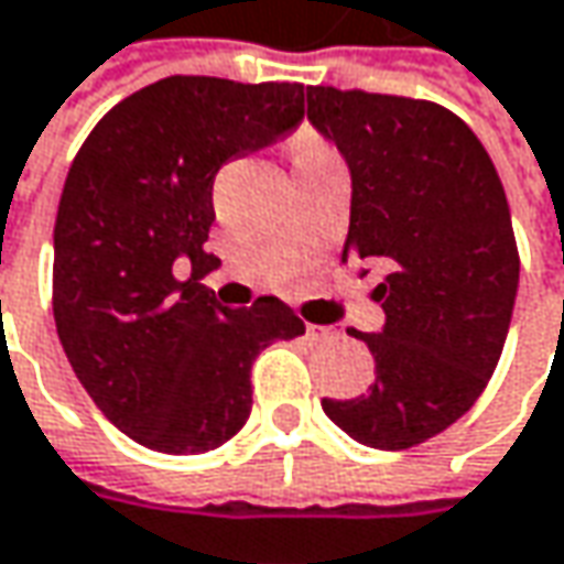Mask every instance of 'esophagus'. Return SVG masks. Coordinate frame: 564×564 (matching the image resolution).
<instances>
[{
	"label": "esophagus",
	"instance_id": "34e87169",
	"mask_svg": "<svg viewBox=\"0 0 564 564\" xmlns=\"http://www.w3.org/2000/svg\"><path fill=\"white\" fill-rule=\"evenodd\" d=\"M307 336H311V339H333V329H326V326H317V324H307Z\"/></svg>",
	"mask_w": 564,
	"mask_h": 564
}]
</instances>
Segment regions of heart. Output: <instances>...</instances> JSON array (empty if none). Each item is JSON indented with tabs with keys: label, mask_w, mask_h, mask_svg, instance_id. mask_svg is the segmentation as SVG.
<instances>
[{
	"label": "heart",
	"mask_w": 564,
	"mask_h": 564,
	"mask_svg": "<svg viewBox=\"0 0 564 564\" xmlns=\"http://www.w3.org/2000/svg\"><path fill=\"white\" fill-rule=\"evenodd\" d=\"M314 155H329L324 145H317V142H301L297 145V158H314Z\"/></svg>",
	"instance_id": "heart-1"
}]
</instances>
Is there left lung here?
I'll return each mask as SVG.
<instances>
[{
    "label": "left lung",
    "instance_id": "left-lung-1",
    "mask_svg": "<svg viewBox=\"0 0 564 564\" xmlns=\"http://www.w3.org/2000/svg\"><path fill=\"white\" fill-rule=\"evenodd\" d=\"M307 120L352 171L343 263L383 272L387 324L358 333L378 378L324 412L358 444L415 447L479 400L505 349L521 257L492 158L435 100L307 88Z\"/></svg>",
    "mask_w": 564,
    "mask_h": 564
}]
</instances>
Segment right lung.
<instances>
[{
    "instance_id": "add662e5",
    "label": "right lung",
    "mask_w": 564,
    "mask_h": 564,
    "mask_svg": "<svg viewBox=\"0 0 564 564\" xmlns=\"http://www.w3.org/2000/svg\"><path fill=\"white\" fill-rule=\"evenodd\" d=\"M304 117V85L171 75L88 132L53 228V321L75 378L135 444L206 454L250 415V361L304 321L275 295L221 307L199 279L225 161ZM191 279H176V260Z\"/></svg>"
}]
</instances>
